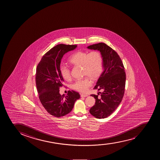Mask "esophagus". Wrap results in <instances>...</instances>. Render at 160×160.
<instances>
[{
    "mask_svg": "<svg viewBox=\"0 0 160 160\" xmlns=\"http://www.w3.org/2000/svg\"><path fill=\"white\" fill-rule=\"evenodd\" d=\"M88 95L87 94H81V97L82 98H85V97H88Z\"/></svg>",
    "mask_w": 160,
    "mask_h": 160,
    "instance_id": "34e87169",
    "label": "esophagus"
}]
</instances>
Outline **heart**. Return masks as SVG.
Masks as SVG:
<instances>
[{
  "label": "heart",
  "instance_id": "heart-1",
  "mask_svg": "<svg viewBox=\"0 0 160 160\" xmlns=\"http://www.w3.org/2000/svg\"><path fill=\"white\" fill-rule=\"evenodd\" d=\"M68 61L73 66H81L82 67L83 74L87 76L77 80L72 84V88L78 92H86L92 84V80L89 77L95 80L100 77L103 71V56L98 51H93L90 52L78 51L69 57ZM59 70L65 80H71V72L68 67L62 65Z\"/></svg>",
  "mask_w": 160,
  "mask_h": 160
}]
</instances>
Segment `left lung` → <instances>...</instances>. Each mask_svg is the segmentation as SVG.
<instances>
[{"label":"left lung","instance_id":"obj_1","mask_svg":"<svg viewBox=\"0 0 160 160\" xmlns=\"http://www.w3.org/2000/svg\"><path fill=\"white\" fill-rule=\"evenodd\" d=\"M88 48L98 50L103 56L104 70L93 88L103 92H99L100 98L98 95H91L95 98V103L90 112L97 118H105L115 111L123 98L126 79L125 68L117 52L106 44H95Z\"/></svg>","mask_w":160,"mask_h":160}]
</instances>
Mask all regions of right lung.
<instances>
[{
	"label": "right lung",
	"mask_w": 160,
	"mask_h": 160,
	"mask_svg": "<svg viewBox=\"0 0 160 160\" xmlns=\"http://www.w3.org/2000/svg\"><path fill=\"white\" fill-rule=\"evenodd\" d=\"M77 46L57 45L43 55L37 66L35 82L39 99L46 111L56 117L69 113L76 100L80 97L78 92L73 90L68 91L66 96L59 93V88L63 86V82L59 70L61 60L64 54Z\"/></svg>",
	"instance_id": "1"
}]
</instances>
